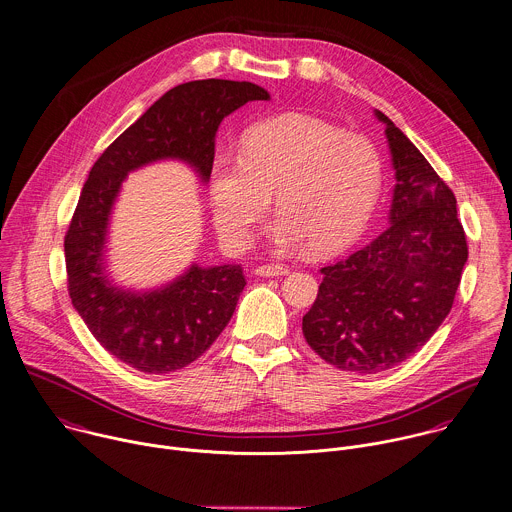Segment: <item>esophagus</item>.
<instances>
[{
    "mask_svg": "<svg viewBox=\"0 0 512 512\" xmlns=\"http://www.w3.org/2000/svg\"><path fill=\"white\" fill-rule=\"evenodd\" d=\"M255 273L259 277H279V275H287L289 267L287 265H279V263H275V265H261V267L255 269Z\"/></svg>",
    "mask_w": 512,
    "mask_h": 512,
    "instance_id": "esophagus-1",
    "label": "esophagus"
}]
</instances>
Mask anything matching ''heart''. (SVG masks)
<instances>
[{"instance_id": "1", "label": "heart", "mask_w": 512, "mask_h": 512, "mask_svg": "<svg viewBox=\"0 0 512 512\" xmlns=\"http://www.w3.org/2000/svg\"><path fill=\"white\" fill-rule=\"evenodd\" d=\"M383 179V157L365 135L297 113L279 115L253 125L237 157L213 159V221L227 245L245 247L275 195L277 247L305 243L313 253H335L369 225Z\"/></svg>"}]
</instances>
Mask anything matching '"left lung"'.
Returning <instances> with one entry per match:
<instances>
[{"mask_svg": "<svg viewBox=\"0 0 512 512\" xmlns=\"http://www.w3.org/2000/svg\"><path fill=\"white\" fill-rule=\"evenodd\" d=\"M395 167L391 225L321 269L303 317L309 347L329 365L373 375L417 353L453 309L469 257L457 199L425 155L381 111Z\"/></svg>", "mask_w": 512, "mask_h": 512, "instance_id": "obj_1", "label": "left lung"}]
</instances>
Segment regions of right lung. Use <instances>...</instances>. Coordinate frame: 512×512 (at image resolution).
I'll list each match as a JSON object with an SVG mask.
<instances>
[{
  "instance_id": "obj_1",
  "label": "right lung",
  "mask_w": 512,
  "mask_h": 512,
  "mask_svg": "<svg viewBox=\"0 0 512 512\" xmlns=\"http://www.w3.org/2000/svg\"><path fill=\"white\" fill-rule=\"evenodd\" d=\"M255 99L269 93L249 81L169 89L101 153L81 189L63 241L67 291L99 345L141 373H171L199 359L231 321L247 281L241 265H191L161 289H117L103 263L115 197L129 171L159 159H181L207 181L219 123Z\"/></svg>"
}]
</instances>
